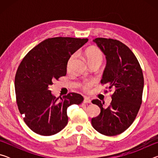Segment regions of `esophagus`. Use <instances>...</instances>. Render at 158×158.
Returning <instances> with one entry per match:
<instances>
[{"instance_id": "esophagus-1", "label": "esophagus", "mask_w": 158, "mask_h": 158, "mask_svg": "<svg viewBox=\"0 0 158 158\" xmlns=\"http://www.w3.org/2000/svg\"><path fill=\"white\" fill-rule=\"evenodd\" d=\"M84 103H85V104H90V103H91V100H90V98L85 97V98H84Z\"/></svg>"}]
</instances>
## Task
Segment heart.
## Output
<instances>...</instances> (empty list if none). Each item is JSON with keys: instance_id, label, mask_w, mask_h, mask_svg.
Here are the masks:
<instances>
[{"instance_id": "obj_1", "label": "heart", "mask_w": 158, "mask_h": 158, "mask_svg": "<svg viewBox=\"0 0 158 158\" xmlns=\"http://www.w3.org/2000/svg\"><path fill=\"white\" fill-rule=\"evenodd\" d=\"M84 54L85 56L86 57L88 61H89V63L93 62V61H100V62H102L103 58L102 52H101L100 49L95 47H89L85 49L84 52ZM75 56L76 54H73L70 56V58H69L68 64H67V68H68V69L71 68L72 63H73L74 58H75ZM94 84L95 81H93V80H91V81H85L81 83L80 86L81 87L83 90L87 91V90H89L92 87V85Z\"/></svg>"}]
</instances>
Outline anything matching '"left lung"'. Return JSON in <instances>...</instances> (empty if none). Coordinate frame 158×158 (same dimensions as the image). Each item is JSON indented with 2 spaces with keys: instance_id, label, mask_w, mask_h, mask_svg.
Returning <instances> with one entry per match:
<instances>
[{
  "instance_id": "1",
  "label": "left lung",
  "mask_w": 158,
  "mask_h": 158,
  "mask_svg": "<svg viewBox=\"0 0 158 158\" xmlns=\"http://www.w3.org/2000/svg\"><path fill=\"white\" fill-rule=\"evenodd\" d=\"M93 42L106 56L101 84L114 93L107 107L98 99L92 101L100 108V114L93 118L91 123L102 135L116 136L132 125L139 110L144 84L142 69L133 52L121 42L102 37Z\"/></svg>"
}]
</instances>
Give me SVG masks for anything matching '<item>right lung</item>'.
<instances>
[{
  "mask_svg": "<svg viewBox=\"0 0 158 158\" xmlns=\"http://www.w3.org/2000/svg\"><path fill=\"white\" fill-rule=\"evenodd\" d=\"M88 40L67 37L47 39L32 49L19 65L15 79L18 109L34 132L43 136L59 132L68 124V106L84 100L75 93L56 98L49 87L66 75L69 58Z\"/></svg>",
  "mask_w": 158,
  "mask_h": 158,
  "instance_id": "right-lung-1",
  "label": "right lung"
}]
</instances>
